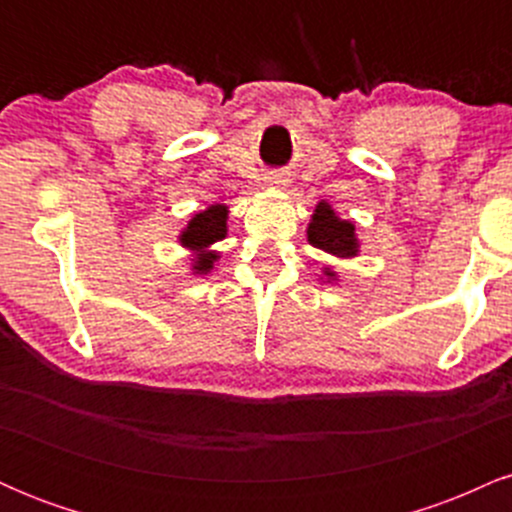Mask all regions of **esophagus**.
<instances>
[{"mask_svg":"<svg viewBox=\"0 0 512 512\" xmlns=\"http://www.w3.org/2000/svg\"><path fill=\"white\" fill-rule=\"evenodd\" d=\"M267 185L276 187V190H284V187L289 185V178H286L284 173H269L267 175Z\"/></svg>","mask_w":512,"mask_h":512,"instance_id":"esophagus-1","label":"esophagus"}]
</instances>
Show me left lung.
Returning a JSON list of instances; mask_svg holds the SVG:
<instances>
[{"label": "left lung", "instance_id": "1", "mask_svg": "<svg viewBox=\"0 0 512 512\" xmlns=\"http://www.w3.org/2000/svg\"><path fill=\"white\" fill-rule=\"evenodd\" d=\"M305 233H308V243L313 248L327 252V255L337 257V260H354V257H358V252H361V240L356 236V223L342 219L325 199L317 202ZM320 279L325 284H334V281H339V272H334V267L327 264V267H322Z\"/></svg>", "mask_w": 512, "mask_h": 512}]
</instances>
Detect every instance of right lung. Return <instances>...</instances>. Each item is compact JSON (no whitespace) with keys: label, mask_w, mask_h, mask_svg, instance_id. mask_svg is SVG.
<instances>
[{"label":"right lung","mask_w":512,"mask_h":512,"mask_svg":"<svg viewBox=\"0 0 512 512\" xmlns=\"http://www.w3.org/2000/svg\"><path fill=\"white\" fill-rule=\"evenodd\" d=\"M228 207L226 204H209L207 209L197 211L187 226L182 228L178 243L190 252V272L195 276L211 274L216 262L221 260V252L214 250L219 240L228 233Z\"/></svg>","instance_id":"1"}]
</instances>
